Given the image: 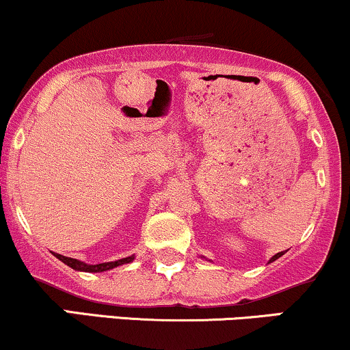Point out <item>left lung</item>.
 Listing matches in <instances>:
<instances>
[{
  "label": "left lung",
  "mask_w": 350,
  "mask_h": 350,
  "mask_svg": "<svg viewBox=\"0 0 350 350\" xmlns=\"http://www.w3.org/2000/svg\"><path fill=\"white\" fill-rule=\"evenodd\" d=\"M280 256H284V251H282V252H277V254H275V256H272V258H271V259H269V264H271V262H273V260H277V259H279V258H280ZM200 258H202V259H205V258H204V256H200Z\"/></svg>",
  "instance_id": "1"
}]
</instances>
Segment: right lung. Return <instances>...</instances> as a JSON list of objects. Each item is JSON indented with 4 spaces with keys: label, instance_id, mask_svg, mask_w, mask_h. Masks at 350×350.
<instances>
[{
    "label": "right lung",
    "instance_id": "add662e5",
    "mask_svg": "<svg viewBox=\"0 0 350 350\" xmlns=\"http://www.w3.org/2000/svg\"><path fill=\"white\" fill-rule=\"evenodd\" d=\"M53 256L57 259H60L63 264H66L68 267L75 269V271H79V272H106V271H111V269H113V267L122 266V264L133 262V259H135V256H129V258H122L119 260H111V262L86 264V262H83V260H78V259H73V258H66V256L57 254V252H53Z\"/></svg>",
    "mask_w": 350,
    "mask_h": 350
}]
</instances>
